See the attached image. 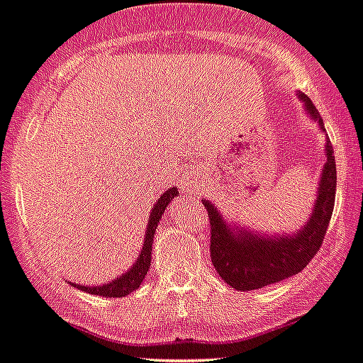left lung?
I'll list each match as a JSON object with an SVG mask.
<instances>
[{
	"mask_svg": "<svg viewBox=\"0 0 363 363\" xmlns=\"http://www.w3.org/2000/svg\"><path fill=\"white\" fill-rule=\"evenodd\" d=\"M296 96L303 104L307 116L318 123L323 134H326L314 104L303 93H296ZM325 155L326 162L319 173L312 213L295 233L263 235L238 222H228L213 203L203 199L211 222V263L222 281L228 282L233 289L254 291L284 281L302 272L315 256L325 238L335 203V157L328 139Z\"/></svg>",
	"mask_w": 363,
	"mask_h": 363,
	"instance_id": "1",
	"label": "left lung"
}]
</instances>
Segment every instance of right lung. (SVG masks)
Listing matches in <instances>:
<instances>
[{"label":"right lung","instance_id":"obj_1","mask_svg":"<svg viewBox=\"0 0 363 363\" xmlns=\"http://www.w3.org/2000/svg\"><path fill=\"white\" fill-rule=\"evenodd\" d=\"M177 196H178L177 186H169L166 192L160 194L157 203L153 204L152 211H150L148 225H146V231H145V242H143L141 252H139L138 259L134 261V264H132L125 274L118 275V277H114L113 281L100 286H84V284H75V282H70V284L74 286V288L81 289V291L89 293V295L104 296V298H121V296H127L128 293L138 289L139 286L143 284V281H145L146 274H148L150 270V263H152L153 236H155L157 225H159L167 204H169L171 199H174Z\"/></svg>","mask_w":363,"mask_h":363}]
</instances>
